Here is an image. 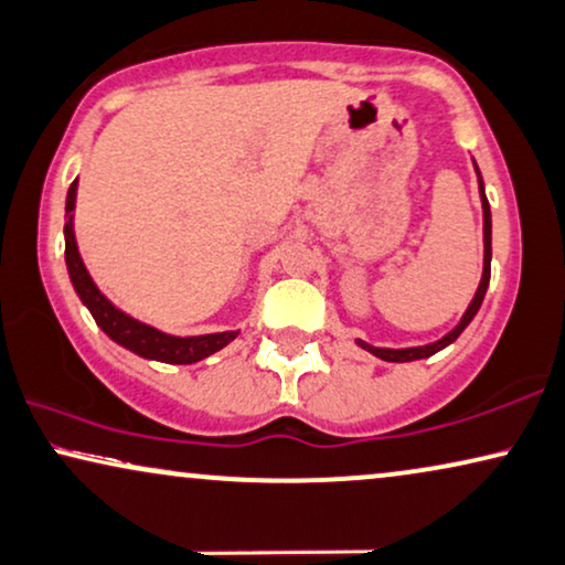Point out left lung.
I'll list each match as a JSON object with an SVG mask.
<instances>
[{
  "label": "left lung",
  "mask_w": 565,
  "mask_h": 565,
  "mask_svg": "<svg viewBox=\"0 0 565 565\" xmlns=\"http://www.w3.org/2000/svg\"><path fill=\"white\" fill-rule=\"evenodd\" d=\"M475 166V173H478V189H480V204H482V277H480V285L478 290H475V298L470 300V306H467V311L461 313L459 324L449 329L441 340L436 342H428V345H417V348H376L371 345V342L365 340H358V348L369 350L371 355L381 358V361H390V363H409V361H423V358H430L436 355L438 350L449 348L457 337L465 332L467 324L475 319V313L480 311L482 306V298H486V290H488V282H490V256H493V248H490V241H493V223H490V204H488V196H486V184H482V175H480V168L478 163L472 160Z\"/></svg>",
  "instance_id": "1"
}]
</instances>
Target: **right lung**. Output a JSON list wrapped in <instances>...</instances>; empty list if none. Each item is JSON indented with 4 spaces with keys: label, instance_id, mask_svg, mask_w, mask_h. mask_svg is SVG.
Listing matches in <instances>:
<instances>
[{
    "label": "right lung",
    "instance_id": "add662e5",
    "mask_svg": "<svg viewBox=\"0 0 565 565\" xmlns=\"http://www.w3.org/2000/svg\"><path fill=\"white\" fill-rule=\"evenodd\" d=\"M75 202H77V181H72L67 192V207H64V259H67V273L72 288L83 300V306L93 313L95 324L111 337L116 345L127 348L145 361L171 363V365H189L200 363L204 358L217 353L225 345H231L238 337V329L228 332H212V334H168L163 329L145 324L119 306L111 303L98 285L87 273L83 256H79L77 238H75Z\"/></svg>",
    "mask_w": 565,
    "mask_h": 565
}]
</instances>
